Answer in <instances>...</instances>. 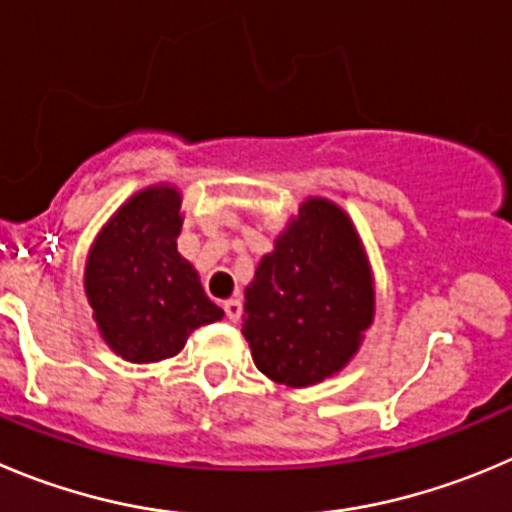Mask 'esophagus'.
<instances>
[{
  "mask_svg": "<svg viewBox=\"0 0 512 512\" xmlns=\"http://www.w3.org/2000/svg\"><path fill=\"white\" fill-rule=\"evenodd\" d=\"M223 311H226L228 321H238V319H241L243 306H241V301H238V299H228L226 304H223Z\"/></svg>",
  "mask_w": 512,
  "mask_h": 512,
  "instance_id": "1",
  "label": "esophagus"
}]
</instances>
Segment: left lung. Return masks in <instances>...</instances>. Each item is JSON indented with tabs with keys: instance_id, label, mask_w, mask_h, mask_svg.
I'll return each instance as SVG.
<instances>
[{
	"instance_id": "obj_1",
	"label": "left lung",
	"mask_w": 512,
	"mask_h": 512,
	"mask_svg": "<svg viewBox=\"0 0 512 512\" xmlns=\"http://www.w3.org/2000/svg\"><path fill=\"white\" fill-rule=\"evenodd\" d=\"M372 316V276L352 221L309 198L246 289L241 332L253 362L274 382L309 387L354 357Z\"/></svg>"
}]
</instances>
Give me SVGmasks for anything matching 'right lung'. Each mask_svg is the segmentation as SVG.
<instances>
[{"label": "right lung", "mask_w": 512, "mask_h": 512, "mask_svg": "<svg viewBox=\"0 0 512 512\" xmlns=\"http://www.w3.org/2000/svg\"><path fill=\"white\" fill-rule=\"evenodd\" d=\"M180 193L145 188L102 228L85 269V291L102 339L135 364L175 357L188 334L223 311L178 253Z\"/></svg>", "instance_id": "1"}]
</instances>
